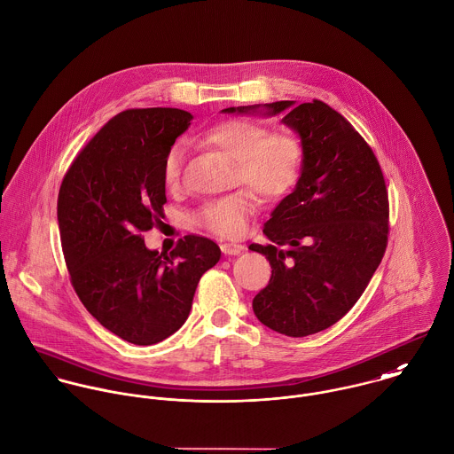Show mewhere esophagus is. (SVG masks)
<instances>
[{
    "label": "esophagus",
    "instance_id": "esophagus-1",
    "mask_svg": "<svg viewBox=\"0 0 454 454\" xmlns=\"http://www.w3.org/2000/svg\"><path fill=\"white\" fill-rule=\"evenodd\" d=\"M220 248H222V252L225 255H238V254H241L245 250V247L239 245V243H223Z\"/></svg>",
    "mask_w": 454,
    "mask_h": 454
}]
</instances>
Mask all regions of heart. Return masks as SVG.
<instances>
[{"label":"heart","mask_w":454,"mask_h":454,"mask_svg":"<svg viewBox=\"0 0 454 454\" xmlns=\"http://www.w3.org/2000/svg\"><path fill=\"white\" fill-rule=\"evenodd\" d=\"M202 143L236 160V183H243L264 199L282 197L296 183L302 165V145L293 132H268L261 123L231 118L211 125L200 134ZM186 148L174 143L163 158V181L177 186ZM255 211L250 190H239L222 199L202 204L193 213V222L218 236L236 238L247 229Z\"/></svg>","instance_id":"heart-1"}]
</instances>
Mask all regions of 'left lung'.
Segmentation results:
<instances>
[{
  "mask_svg": "<svg viewBox=\"0 0 454 454\" xmlns=\"http://www.w3.org/2000/svg\"><path fill=\"white\" fill-rule=\"evenodd\" d=\"M284 114L301 139V176L264 225L271 278L254 298L270 329L301 338L336 324L364 293L389 234V200L377 156L356 129L320 100H282L223 113Z\"/></svg>",
  "mask_w": 454,
  "mask_h": 454,
  "instance_id": "obj_1",
  "label": "left lung"
}]
</instances>
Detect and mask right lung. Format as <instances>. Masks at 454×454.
Returning <instances> with one entry per match:
<instances>
[{
	"mask_svg": "<svg viewBox=\"0 0 454 454\" xmlns=\"http://www.w3.org/2000/svg\"><path fill=\"white\" fill-rule=\"evenodd\" d=\"M181 109H129L107 121L67 170L58 223L70 282L86 309L134 345H153L188 318L200 277L220 261L215 241L188 234L170 254L143 232L163 218V158L190 127Z\"/></svg>",
	"mask_w": 454,
	"mask_h": 454,
	"instance_id": "obj_1",
	"label": "right lung"
}]
</instances>
